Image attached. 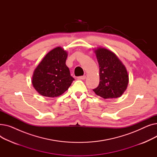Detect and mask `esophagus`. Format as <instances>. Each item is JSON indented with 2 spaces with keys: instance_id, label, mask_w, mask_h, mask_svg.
Listing matches in <instances>:
<instances>
[{
  "instance_id": "34e87169",
  "label": "esophagus",
  "mask_w": 157,
  "mask_h": 157,
  "mask_svg": "<svg viewBox=\"0 0 157 157\" xmlns=\"http://www.w3.org/2000/svg\"><path fill=\"white\" fill-rule=\"evenodd\" d=\"M85 78H86V76H79V77H78V79H85Z\"/></svg>"
}]
</instances>
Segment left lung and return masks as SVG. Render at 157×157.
I'll return each mask as SVG.
<instances>
[{"label":"left lung","instance_id":"8db88e82","mask_svg":"<svg viewBox=\"0 0 157 157\" xmlns=\"http://www.w3.org/2000/svg\"><path fill=\"white\" fill-rule=\"evenodd\" d=\"M94 52L99 65L100 81L93 91L105 99L120 97L128 83L126 67L118 56L108 49L98 48Z\"/></svg>","mask_w":157,"mask_h":157}]
</instances>
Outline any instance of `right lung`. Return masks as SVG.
<instances>
[{"instance_id":"add662e5","label":"right lung","mask_w":157,"mask_h":157,"mask_svg":"<svg viewBox=\"0 0 157 157\" xmlns=\"http://www.w3.org/2000/svg\"><path fill=\"white\" fill-rule=\"evenodd\" d=\"M67 53L61 47L48 52L36 68L32 85L41 95L56 97L67 91L74 79L65 64Z\"/></svg>"}]
</instances>
